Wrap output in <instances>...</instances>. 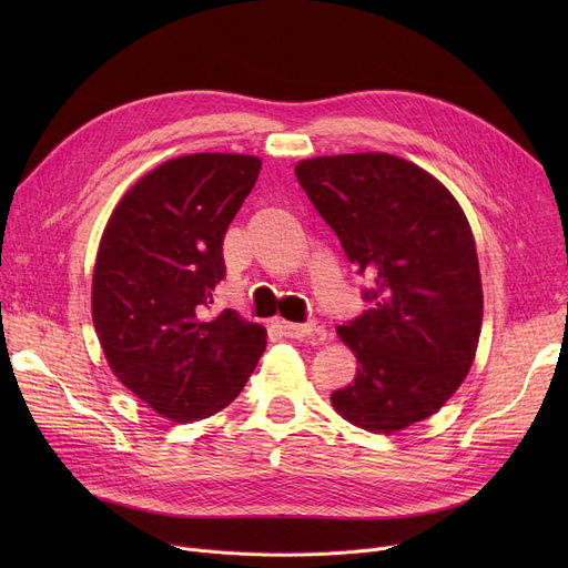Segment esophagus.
<instances>
[{
    "label": "esophagus",
    "mask_w": 568,
    "mask_h": 568,
    "mask_svg": "<svg viewBox=\"0 0 568 568\" xmlns=\"http://www.w3.org/2000/svg\"><path fill=\"white\" fill-rule=\"evenodd\" d=\"M278 329L290 336V338H306V336H315L317 341H324V332L315 322H304V324H296V322H285V320H276Z\"/></svg>",
    "instance_id": "34e87169"
}]
</instances>
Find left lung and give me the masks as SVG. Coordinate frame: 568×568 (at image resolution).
Here are the masks:
<instances>
[{
  "label": "left lung",
  "instance_id": "1",
  "mask_svg": "<svg viewBox=\"0 0 568 568\" xmlns=\"http://www.w3.org/2000/svg\"><path fill=\"white\" fill-rule=\"evenodd\" d=\"M347 260L371 278L373 308L338 326L356 377L334 409L368 433L433 416L467 377L484 320L474 234L430 172L384 152L315 156L294 168Z\"/></svg>",
  "mask_w": 568,
  "mask_h": 568
}]
</instances>
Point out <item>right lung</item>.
I'll return each mask as SVG.
<instances>
[{"mask_svg":"<svg viewBox=\"0 0 568 568\" xmlns=\"http://www.w3.org/2000/svg\"><path fill=\"white\" fill-rule=\"evenodd\" d=\"M260 168L246 154L170 159L138 179L103 230L94 329L114 377L170 422L227 407L266 347L262 324L212 311L223 236Z\"/></svg>","mask_w":568,"mask_h":568,"instance_id":"1","label":"right lung"}]
</instances>
